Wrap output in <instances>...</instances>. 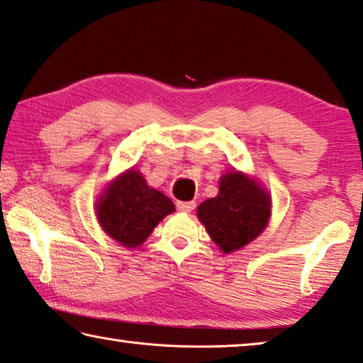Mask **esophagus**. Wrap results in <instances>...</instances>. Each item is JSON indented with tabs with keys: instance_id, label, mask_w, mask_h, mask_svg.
<instances>
[{
	"instance_id": "esophagus-1",
	"label": "esophagus",
	"mask_w": 363,
	"mask_h": 363,
	"mask_svg": "<svg viewBox=\"0 0 363 363\" xmlns=\"http://www.w3.org/2000/svg\"><path fill=\"white\" fill-rule=\"evenodd\" d=\"M177 210L184 213H191L195 208V202H177Z\"/></svg>"
}]
</instances>
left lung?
I'll list each match as a JSON object with an SVG mask.
<instances>
[{
  "label": "left lung",
  "mask_w": 363,
  "mask_h": 363,
  "mask_svg": "<svg viewBox=\"0 0 363 363\" xmlns=\"http://www.w3.org/2000/svg\"><path fill=\"white\" fill-rule=\"evenodd\" d=\"M218 195L197 206V218L224 254L244 249L267 229L272 195L249 172L229 169L220 177Z\"/></svg>",
  "instance_id": "left-lung-1"
}]
</instances>
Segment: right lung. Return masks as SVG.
<instances>
[{
    "label": "right lung",
    "mask_w": 363,
    "mask_h": 363,
    "mask_svg": "<svg viewBox=\"0 0 363 363\" xmlns=\"http://www.w3.org/2000/svg\"><path fill=\"white\" fill-rule=\"evenodd\" d=\"M174 211L171 199L148 186L134 166L109 181L95 203L100 228L128 249L145 242L158 223Z\"/></svg>",
    "instance_id": "1"
}]
</instances>
